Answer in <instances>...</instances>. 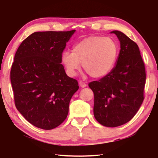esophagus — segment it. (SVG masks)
<instances>
[{
    "label": "esophagus",
    "mask_w": 158,
    "mask_h": 158,
    "mask_svg": "<svg viewBox=\"0 0 158 158\" xmlns=\"http://www.w3.org/2000/svg\"><path fill=\"white\" fill-rule=\"evenodd\" d=\"M79 85L81 86V88H85L86 86H87V85L85 83H83V81H80L79 82Z\"/></svg>",
    "instance_id": "34e87169"
}]
</instances>
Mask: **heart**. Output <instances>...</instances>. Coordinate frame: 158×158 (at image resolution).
I'll use <instances>...</instances> for the list:
<instances>
[{
  "mask_svg": "<svg viewBox=\"0 0 158 158\" xmlns=\"http://www.w3.org/2000/svg\"><path fill=\"white\" fill-rule=\"evenodd\" d=\"M118 51L117 44L112 39L93 36L75 44L72 52H62L60 61L69 76H75L82 64L90 77L99 78L104 77L113 69Z\"/></svg>",
  "mask_w": 158,
  "mask_h": 158,
  "instance_id": "b5f03b06",
  "label": "heart"
}]
</instances>
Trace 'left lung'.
I'll use <instances>...</instances> for the list:
<instances>
[{
	"mask_svg": "<svg viewBox=\"0 0 158 158\" xmlns=\"http://www.w3.org/2000/svg\"><path fill=\"white\" fill-rule=\"evenodd\" d=\"M111 33L120 42L116 63L109 74L88 86L94 94L95 118L103 126L116 127L129 122L141 106L146 73L138 45L122 31Z\"/></svg>",
	"mask_w": 158,
	"mask_h": 158,
	"instance_id": "8db88e82",
	"label": "left lung"
}]
</instances>
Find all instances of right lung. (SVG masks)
<instances>
[{"instance_id": "obj_1", "label": "right lung", "mask_w": 158, "mask_h": 158, "mask_svg": "<svg viewBox=\"0 0 158 158\" xmlns=\"http://www.w3.org/2000/svg\"><path fill=\"white\" fill-rule=\"evenodd\" d=\"M75 30L34 32L17 49L10 70L15 105L38 128L55 129L65 120L76 80L68 77L60 56Z\"/></svg>"}]
</instances>
